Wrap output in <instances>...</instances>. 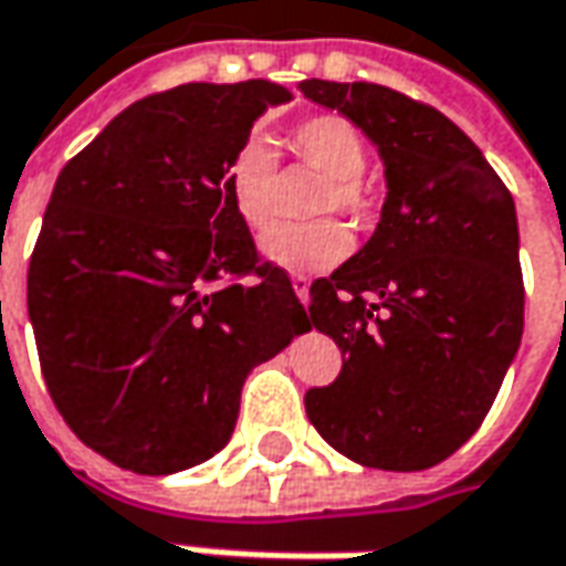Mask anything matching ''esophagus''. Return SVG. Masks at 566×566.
<instances>
[{"mask_svg": "<svg viewBox=\"0 0 566 566\" xmlns=\"http://www.w3.org/2000/svg\"><path fill=\"white\" fill-rule=\"evenodd\" d=\"M291 287H294L297 301L310 303V279L306 275H291Z\"/></svg>", "mask_w": 566, "mask_h": 566, "instance_id": "34e87169", "label": "esophagus"}]
</instances>
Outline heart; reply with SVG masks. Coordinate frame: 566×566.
Returning <instances> with one entry per match:
<instances>
[{
	"mask_svg": "<svg viewBox=\"0 0 566 566\" xmlns=\"http://www.w3.org/2000/svg\"><path fill=\"white\" fill-rule=\"evenodd\" d=\"M291 149L310 168H316L322 187L316 212H344L347 219H363L369 212V193L360 175L366 171V140L342 115H316L291 130ZM224 187L234 203L238 219L250 231H263L275 216V156L265 140L253 137L234 149ZM265 263L279 265L284 272H325L342 263L347 253V231L335 219L310 224H279L260 241Z\"/></svg>",
	"mask_w": 566,
	"mask_h": 566,
	"instance_id": "obj_1",
	"label": "heart"
}]
</instances>
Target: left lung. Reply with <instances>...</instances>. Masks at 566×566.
Instances as JSON below:
<instances>
[{"label": "left lung", "instance_id": "8db88e82", "mask_svg": "<svg viewBox=\"0 0 566 566\" xmlns=\"http://www.w3.org/2000/svg\"><path fill=\"white\" fill-rule=\"evenodd\" d=\"M301 90L360 127L388 187L373 238L310 287L344 366L306 417L354 463L429 470L476 432L523 338L514 197L432 106L366 81Z\"/></svg>", "mask_w": 566, "mask_h": 566}]
</instances>
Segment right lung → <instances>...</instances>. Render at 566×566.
I'll return each instance as SVG.
<instances>
[{
	"label": "right lung",
	"instance_id": "add662e5",
	"mask_svg": "<svg viewBox=\"0 0 566 566\" xmlns=\"http://www.w3.org/2000/svg\"><path fill=\"white\" fill-rule=\"evenodd\" d=\"M291 99L272 81L181 84L115 115L55 181L30 325L59 413L122 470L168 476L219 454L250 369L313 328L224 187L253 122Z\"/></svg>",
	"mask_w": 566,
	"mask_h": 566
}]
</instances>
